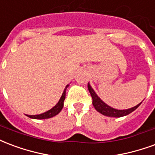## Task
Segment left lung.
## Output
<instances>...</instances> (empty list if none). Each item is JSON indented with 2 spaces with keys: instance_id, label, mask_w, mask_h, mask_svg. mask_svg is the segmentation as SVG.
<instances>
[{
  "instance_id": "obj_1",
  "label": "left lung",
  "mask_w": 155,
  "mask_h": 155,
  "mask_svg": "<svg viewBox=\"0 0 155 155\" xmlns=\"http://www.w3.org/2000/svg\"><path fill=\"white\" fill-rule=\"evenodd\" d=\"M88 89H89V91L91 94V97L93 98V105L94 107V108L98 113H100L101 114H103L104 116H107V117H124V116H127L128 114H130V113H132L133 111L138 107L141 103H140L139 104H137L136 106L133 107H130V108H128V109H116V108H113L112 107H110L109 105H107V104H105L104 101L102 100L98 96V94L95 93V91L94 90L91 85L89 84V82L88 84Z\"/></svg>"
}]
</instances>
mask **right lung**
<instances>
[{
	"mask_svg": "<svg viewBox=\"0 0 155 155\" xmlns=\"http://www.w3.org/2000/svg\"><path fill=\"white\" fill-rule=\"evenodd\" d=\"M70 84H67L64 89V91H63L62 94H61V97L58 101V103H57L56 105H55L52 108H51L48 111H47L45 113H42V114H38V115H27L28 117H30V118L33 119H48V118H51V117H53L54 116L57 115L58 113H60L61 109L63 108V106H64V100H65V98H66V89L68 88V86Z\"/></svg>",
	"mask_w": 155,
	"mask_h": 155,
	"instance_id": "obj_1",
	"label": "right lung"
}]
</instances>
